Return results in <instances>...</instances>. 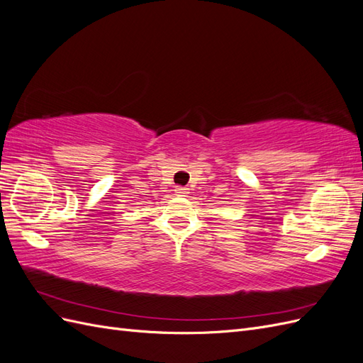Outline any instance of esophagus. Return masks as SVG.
Segmentation results:
<instances>
[{"label":"esophagus","mask_w":363,"mask_h":363,"mask_svg":"<svg viewBox=\"0 0 363 363\" xmlns=\"http://www.w3.org/2000/svg\"><path fill=\"white\" fill-rule=\"evenodd\" d=\"M188 188H184V186H177V188H175V194L177 195H180V196H184L186 194H188Z\"/></svg>","instance_id":"obj_1"}]
</instances>
